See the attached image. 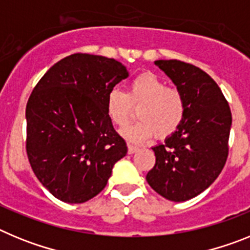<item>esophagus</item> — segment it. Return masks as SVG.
Instances as JSON below:
<instances>
[{
	"mask_svg": "<svg viewBox=\"0 0 250 250\" xmlns=\"http://www.w3.org/2000/svg\"><path fill=\"white\" fill-rule=\"evenodd\" d=\"M139 150V147L134 146V145H127V152L129 154H134V152H136Z\"/></svg>",
	"mask_w": 250,
	"mask_h": 250,
	"instance_id": "1",
	"label": "esophagus"
}]
</instances>
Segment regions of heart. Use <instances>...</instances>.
<instances>
[{
	"mask_svg": "<svg viewBox=\"0 0 250 250\" xmlns=\"http://www.w3.org/2000/svg\"><path fill=\"white\" fill-rule=\"evenodd\" d=\"M140 121L123 130V136L131 143H144L155 135L173 134L185 115L182 92L167 87V83L154 74H141L129 83L127 91L111 89L105 100L106 114L114 125L126 126L132 118L134 107H139Z\"/></svg>",
	"mask_w": 250,
	"mask_h": 250,
	"instance_id": "1",
	"label": "heart"
}]
</instances>
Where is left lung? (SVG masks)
<instances>
[{
  "mask_svg": "<svg viewBox=\"0 0 250 250\" xmlns=\"http://www.w3.org/2000/svg\"><path fill=\"white\" fill-rule=\"evenodd\" d=\"M155 65L173 81L185 101L180 126L152 147L155 165L146 182L165 199L185 202L208 189L228 158L231 112L219 86L202 68L178 60Z\"/></svg>",
  "mask_w": 250,
  "mask_h": 250,
  "instance_id": "1",
  "label": "left lung"
}]
</instances>
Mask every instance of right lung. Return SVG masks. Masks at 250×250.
Instances as JSON below:
<instances>
[{
	"label": "right lung",
	"instance_id": "obj_1",
	"mask_svg": "<svg viewBox=\"0 0 250 250\" xmlns=\"http://www.w3.org/2000/svg\"><path fill=\"white\" fill-rule=\"evenodd\" d=\"M127 76L116 60L74 54L35 86L26 106V150L40 183L61 202L80 204L98 195L115 163L126 155L105 100Z\"/></svg>",
	"mask_w": 250,
	"mask_h": 250
}]
</instances>
